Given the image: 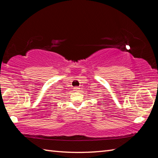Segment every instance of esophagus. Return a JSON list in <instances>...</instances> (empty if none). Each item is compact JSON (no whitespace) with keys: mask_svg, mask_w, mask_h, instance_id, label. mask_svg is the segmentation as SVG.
Listing matches in <instances>:
<instances>
[{"mask_svg":"<svg viewBox=\"0 0 158 158\" xmlns=\"http://www.w3.org/2000/svg\"><path fill=\"white\" fill-rule=\"evenodd\" d=\"M79 89V87H75V88H74V90H75V91H78Z\"/></svg>","mask_w":158,"mask_h":158,"instance_id":"esophagus-1","label":"esophagus"}]
</instances>
